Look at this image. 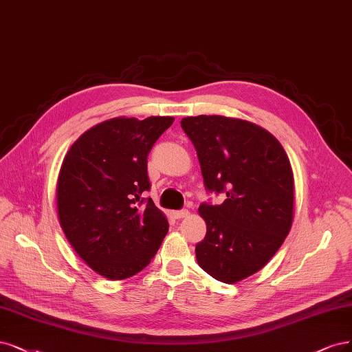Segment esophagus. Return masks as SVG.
Here are the masks:
<instances>
[{"instance_id":"1","label":"esophagus","mask_w":352,"mask_h":352,"mask_svg":"<svg viewBox=\"0 0 352 352\" xmlns=\"http://www.w3.org/2000/svg\"><path fill=\"white\" fill-rule=\"evenodd\" d=\"M173 215H175V218H185V217H188L189 215V211L188 210H177V211H173Z\"/></svg>"}]
</instances>
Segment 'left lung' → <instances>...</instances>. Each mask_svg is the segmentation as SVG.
<instances>
[{"label": "left lung", "instance_id": "8db88e82", "mask_svg": "<svg viewBox=\"0 0 352 352\" xmlns=\"http://www.w3.org/2000/svg\"><path fill=\"white\" fill-rule=\"evenodd\" d=\"M180 125L197 150L205 189L227 197L199 205L207 234L195 248L198 265L234 284L262 270L292 228V164L280 141L248 120L199 115Z\"/></svg>", "mask_w": 352, "mask_h": 352}]
</instances>
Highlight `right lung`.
I'll return each mask as SVG.
<instances>
[{"instance_id":"1","label":"right lung","mask_w":352,"mask_h":352,"mask_svg":"<svg viewBox=\"0 0 352 352\" xmlns=\"http://www.w3.org/2000/svg\"><path fill=\"white\" fill-rule=\"evenodd\" d=\"M173 120H104L71 145L60 166V227L80 258L109 280L142 271L167 234L164 214L141 195L150 190L148 154Z\"/></svg>"}]
</instances>
